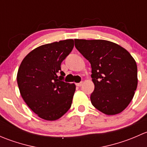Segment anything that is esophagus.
Segmentation results:
<instances>
[{
    "label": "esophagus",
    "instance_id": "esophagus-1",
    "mask_svg": "<svg viewBox=\"0 0 147 147\" xmlns=\"http://www.w3.org/2000/svg\"><path fill=\"white\" fill-rule=\"evenodd\" d=\"M82 82L80 83H76V86H78V87H80V86H82Z\"/></svg>",
    "mask_w": 147,
    "mask_h": 147
}]
</instances>
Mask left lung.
Here are the masks:
<instances>
[{
    "label": "left lung",
    "instance_id": "8db88e82",
    "mask_svg": "<svg viewBox=\"0 0 147 147\" xmlns=\"http://www.w3.org/2000/svg\"><path fill=\"white\" fill-rule=\"evenodd\" d=\"M75 47L91 64L93 106L107 115L121 113L138 84L135 60L124 47L105 40H75Z\"/></svg>",
    "mask_w": 147,
    "mask_h": 147
}]
</instances>
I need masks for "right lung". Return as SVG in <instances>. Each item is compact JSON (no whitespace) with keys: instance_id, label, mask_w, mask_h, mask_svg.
Instances as JSON below:
<instances>
[{"instance_id":"right-lung-1","label":"right lung","mask_w":147,"mask_h":147,"mask_svg":"<svg viewBox=\"0 0 147 147\" xmlns=\"http://www.w3.org/2000/svg\"><path fill=\"white\" fill-rule=\"evenodd\" d=\"M74 47L72 39L45 44L32 50L18 68L17 82L28 107L47 121L60 119L69 110L75 84L62 81L60 65ZM61 73V76L58 75Z\"/></svg>"}]
</instances>
